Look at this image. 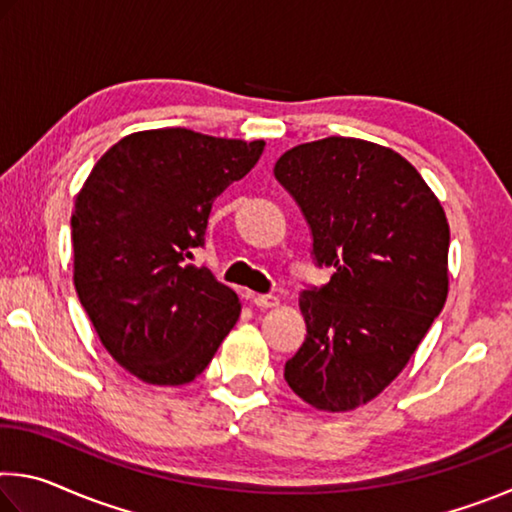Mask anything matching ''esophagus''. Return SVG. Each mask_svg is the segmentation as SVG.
<instances>
[{
	"mask_svg": "<svg viewBox=\"0 0 512 512\" xmlns=\"http://www.w3.org/2000/svg\"><path fill=\"white\" fill-rule=\"evenodd\" d=\"M250 302H253L255 307L259 309H271V307H277L280 305V298L277 296H255V293H250Z\"/></svg>",
	"mask_w": 512,
	"mask_h": 512,
	"instance_id": "1",
	"label": "esophagus"
}]
</instances>
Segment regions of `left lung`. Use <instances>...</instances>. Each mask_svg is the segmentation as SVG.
<instances>
[{
  "label": "left lung",
  "instance_id": "left-lung-1",
  "mask_svg": "<svg viewBox=\"0 0 512 512\" xmlns=\"http://www.w3.org/2000/svg\"><path fill=\"white\" fill-rule=\"evenodd\" d=\"M314 237L325 287L300 293L307 336L284 379L318 411H352L418 350L449 291V223L418 169L357 137L298 144L275 162Z\"/></svg>",
  "mask_w": 512,
  "mask_h": 512
}]
</instances>
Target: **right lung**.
Here are the masks:
<instances>
[{
	"label": "right lung",
	"instance_id": "obj_1",
	"mask_svg": "<svg viewBox=\"0 0 512 512\" xmlns=\"http://www.w3.org/2000/svg\"><path fill=\"white\" fill-rule=\"evenodd\" d=\"M262 151L264 140L140 131L110 146L76 194V293L103 348L146 384L194 381L239 320L237 293L189 259L216 196Z\"/></svg>",
	"mask_w": 512,
	"mask_h": 512
}]
</instances>
